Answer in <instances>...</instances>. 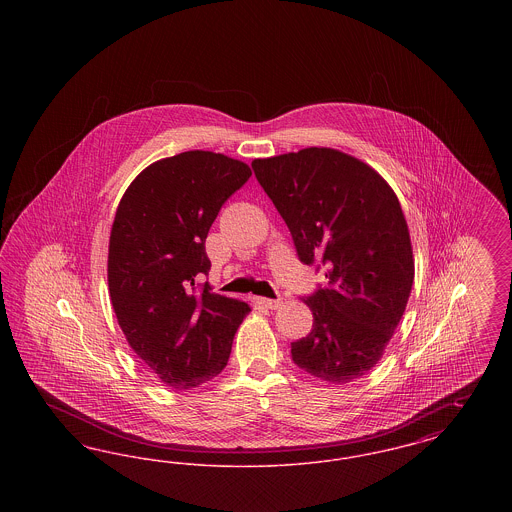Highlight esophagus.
<instances>
[{
	"instance_id": "1",
	"label": "esophagus",
	"mask_w": 512,
	"mask_h": 512,
	"mask_svg": "<svg viewBox=\"0 0 512 512\" xmlns=\"http://www.w3.org/2000/svg\"><path fill=\"white\" fill-rule=\"evenodd\" d=\"M257 307H263V309H280L282 307V301L280 299H267V297H255L253 299Z\"/></svg>"
}]
</instances>
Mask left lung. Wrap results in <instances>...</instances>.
Instances as JSON below:
<instances>
[{
  "label": "left lung",
  "instance_id": "left-lung-1",
  "mask_svg": "<svg viewBox=\"0 0 512 512\" xmlns=\"http://www.w3.org/2000/svg\"><path fill=\"white\" fill-rule=\"evenodd\" d=\"M286 220L305 265L326 288L303 299L313 330L292 343L295 365L328 384H349L382 359L414 280L409 226L390 184L361 159L305 147L251 163Z\"/></svg>",
  "mask_w": 512,
  "mask_h": 512
}]
</instances>
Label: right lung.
<instances>
[{
	"mask_svg": "<svg viewBox=\"0 0 512 512\" xmlns=\"http://www.w3.org/2000/svg\"><path fill=\"white\" fill-rule=\"evenodd\" d=\"M249 165L213 151L151 163L126 188L109 236L107 282L122 334L172 390L197 388L228 363L249 305L195 280L211 261L205 240Z\"/></svg>",
	"mask_w": 512,
	"mask_h": 512,
	"instance_id": "add662e5",
	"label": "right lung"
}]
</instances>
